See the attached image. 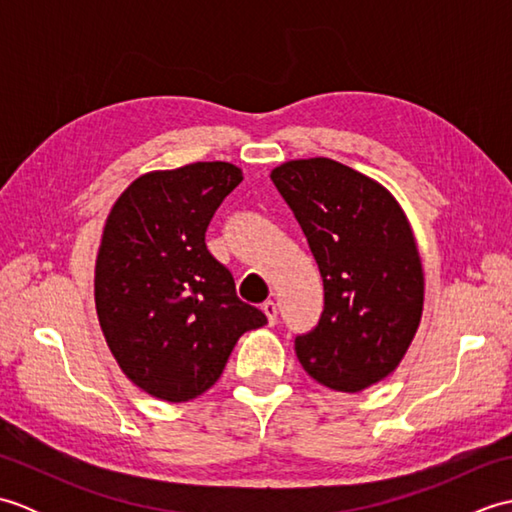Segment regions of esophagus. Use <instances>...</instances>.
<instances>
[{
  "label": "esophagus",
  "instance_id": "obj_1",
  "mask_svg": "<svg viewBox=\"0 0 512 512\" xmlns=\"http://www.w3.org/2000/svg\"><path fill=\"white\" fill-rule=\"evenodd\" d=\"M262 310H264V314H266L268 323L275 325V323H277V303H275V301H266L264 306H262Z\"/></svg>",
  "mask_w": 512,
  "mask_h": 512
}]
</instances>
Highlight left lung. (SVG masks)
<instances>
[{"mask_svg":"<svg viewBox=\"0 0 512 512\" xmlns=\"http://www.w3.org/2000/svg\"><path fill=\"white\" fill-rule=\"evenodd\" d=\"M323 277L317 328L295 339L303 369L356 394L387 378L416 336L424 275L405 211L383 184L330 158L270 173Z\"/></svg>","mask_w":512,"mask_h":512,"instance_id":"8db88e82","label":"left lung"}]
</instances>
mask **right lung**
Here are the masks:
<instances>
[{"label":"right lung","mask_w":512,"mask_h":512,"mask_svg":"<svg viewBox=\"0 0 512 512\" xmlns=\"http://www.w3.org/2000/svg\"><path fill=\"white\" fill-rule=\"evenodd\" d=\"M231 162H193L134 180L112 206L94 270L105 341L149 396L187 402L222 376L239 336L268 323L235 292L204 235L242 182Z\"/></svg>","instance_id":"add662e5"}]
</instances>
